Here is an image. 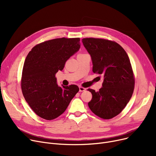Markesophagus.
I'll list each match as a JSON object with an SVG mask.
<instances>
[{
	"label": "esophagus",
	"instance_id": "esophagus-1",
	"mask_svg": "<svg viewBox=\"0 0 156 156\" xmlns=\"http://www.w3.org/2000/svg\"><path fill=\"white\" fill-rule=\"evenodd\" d=\"M79 90H80V92H84V91L86 90V88L83 87H81V86H80L79 87Z\"/></svg>",
	"mask_w": 156,
	"mask_h": 156
}]
</instances>
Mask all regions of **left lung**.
<instances>
[{
    "label": "left lung",
    "mask_w": 156,
    "mask_h": 156,
    "mask_svg": "<svg viewBox=\"0 0 156 156\" xmlns=\"http://www.w3.org/2000/svg\"><path fill=\"white\" fill-rule=\"evenodd\" d=\"M82 42L91 56L93 72L104 76L99 92L88 89L92 95L88 107L101 118L111 119L124 109L133 93L135 77L128 55L114 41L85 38Z\"/></svg>",
    "instance_id": "8db88e82"
}]
</instances>
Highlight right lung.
I'll use <instances>...</instances> for the list:
<instances>
[{"label":"right lung","mask_w":156,"mask_h":156,"mask_svg":"<svg viewBox=\"0 0 156 156\" xmlns=\"http://www.w3.org/2000/svg\"><path fill=\"white\" fill-rule=\"evenodd\" d=\"M80 38L45 41L32 48L24 62L21 80L23 95L31 109L46 120L59 117L78 92L77 85L59 87L55 73L80 48Z\"/></svg>","instance_id":"add662e5"}]
</instances>
